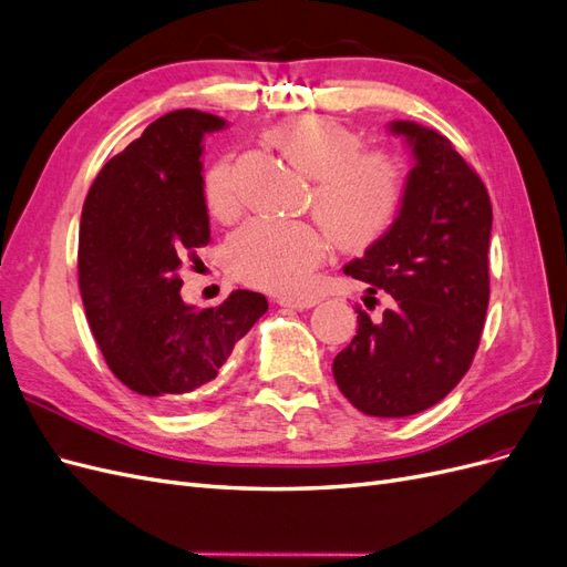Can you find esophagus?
<instances>
[{
    "label": "esophagus",
    "mask_w": 567,
    "mask_h": 567,
    "mask_svg": "<svg viewBox=\"0 0 567 567\" xmlns=\"http://www.w3.org/2000/svg\"><path fill=\"white\" fill-rule=\"evenodd\" d=\"M279 305L290 307V310H296V312H307V310H312L317 300L315 298H281Z\"/></svg>",
    "instance_id": "esophagus-1"
}]
</instances>
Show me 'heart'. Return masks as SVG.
I'll list each match as a JSON object with an SVG mask.
<instances>
[{"mask_svg":"<svg viewBox=\"0 0 567 567\" xmlns=\"http://www.w3.org/2000/svg\"><path fill=\"white\" fill-rule=\"evenodd\" d=\"M267 140L300 175L315 182L312 208L336 241L362 250L392 229L404 200V169L383 151H359L362 140L329 115H296L271 127ZM210 215L236 210L231 161H217L203 179ZM331 238L310 221L250 219L225 244L231 277L281 296H300L329 252Z\"/></svg>","mask_w":567,"mask_h":567,"instance_id":"b5f03b06","label":"heart"}]
</instances>
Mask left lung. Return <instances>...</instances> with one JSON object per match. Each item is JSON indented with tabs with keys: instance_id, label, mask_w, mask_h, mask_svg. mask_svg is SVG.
<instances>
[{
	"instance_id": "8db88e82",
	"label": "left lung",
	"mask_w": 567,
	"mask_h": 567,
	"mask_svg": "<svg viewBox=\"0 0 567 567\" xmlns=\"http://www.w3.org/2000/svg\"><path fill=\"white\" fill-rule=\"evenodd\" d=\"M411 153L392 229L342 267L383 288L381 321L357 310L359 329L333 359V379L362 414L402 419L437 404L468 371L489 302L492 203L485 184L437 130L392 120Z\"/></svg>"
}]
</instances>
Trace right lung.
<instances>
[{"label":"right lung","instance_id":"1","mask_svg":"<svg viewBox=\"0 0 567 567\" xmlns=\"http://www.w3.org/2000/svg\"><path fill=\"white\" fill-rule=\"evenodd\" d=\"M227 125L194 109L165 113L101 167L82 208L78 274L90 329L117 379L158 404L210 383L267 312L252 290L203 310L179 293L184 255L210 244L203 140Z\"/></svg>","mask_w":567,"mask_h":567}]
</instances>
